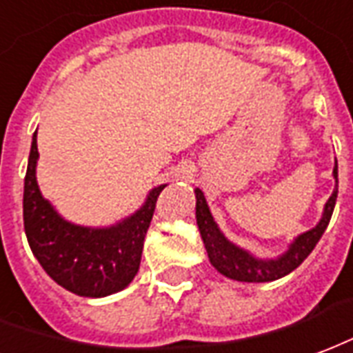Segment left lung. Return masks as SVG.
Wrapping results in <instances>:
<instances>
[{
    "mask_svg": "<svg viewBox=\"0 0 353 353\" xmlns=\"http://www.w3.org/2000/svg\"><path fill=\"white\" fill-rule=\"evenodd\" d=\"M333 176L339 182L336 163L335 169H333ZM336 194H339V188H335V192L331 194L329 201L325 203V210H323L320 223L307 233L297 236L295 243L290 246V250L285 252L284 256H280L279 259H258L250 256L248 252H244L243 248L231 244L222 235V231L218 230L214 218L210 214L205 195L197 188L195 190V197H197L195 218H197L199 233H201L210 263L214 265L216 271L222 272L223 276L239 280V282H271V280H279L285 274H290L308 258V254L314 250V246L318 244L323 231L327 230L329 220L333 216V208H335Z\"/></svg>",
    "mask_w": 353,
    "mask_h": 353,
    "instance_id": "8db88e82",
    "label": "left lung"
}]
</instances>
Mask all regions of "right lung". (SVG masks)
Instances as JSON below:
<instances>
[{"instance_id": "1", "label": "right lung", "mask_w": 353, "mask_h": 353, "mask_svg": "<svg viewBox=\"0 0 353 353\" xmlns=\"http://www.w3.org/2000/svg\"><path fill=\"white\" fill-rule=\"evenodd\" d=\"M39 150L33 135L24 179V230L33 256L61 288L82 297H105L135 279L146 231L161 190L154 188L141 210L105 230L65 222L43 199L35 179Z\"/></svg>"}]
</instances>
